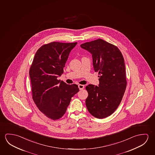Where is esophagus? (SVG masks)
I'll list each match as a JSON object with an SVG mask.
<instances>
[{
	"label": "esophagus",
	"mask_w": 155,
	"mask_h": 155,
	"mask_svg": "<svg viewBox=\"0 0 155 155\" xmlns=\"http://www.w3.org/2000/svg\"><path fill=\"white\" fill-rule=\"evenodd\" d=\"M78 87H79L80 90H82V89H83L84 88V86L82 85V84H79V86H78Z\"/></svg>",
	"instance_id": "esophagus-1"
}]
</instances>
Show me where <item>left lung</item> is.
<instances>
[{"label":"left lung","mask_w":155,"mask_h":155,"mask_svg":"<svg viewBox=\"0 0 155 155\" xmlns=\"http://www.w3.org/2000/svg\"><path fill=\"white\" fill-rule=\"evenodd\" d=\"M92 54L93 64L100 76L98 86H86V105L96 118H106L118 108L127 87L124 60L120 49L101 39L80 45Z\"/></svg>","instance_id":"8db88e82"}]
</instances>
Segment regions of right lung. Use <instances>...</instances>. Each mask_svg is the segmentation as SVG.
I'll return each instance as SVG.
<instances>
[{"label":"right lung","mask_w":155,"mask_h":155,"mask_svg":"<svg viewBox=\"0 0 155 155\" xmlns=\"http://www.w3.org/2000/svg\"><path fill=\"white\" fill-rule=\"evenodd\" d=\"M76 44L52 42L44 45L37 51L30 67L33 100L53 120L63 116L71 97L79 91L75 84H67L57 79L64 73L69 53Z\"/></svg>","instance_id":"add662e5"}]
</instances>
